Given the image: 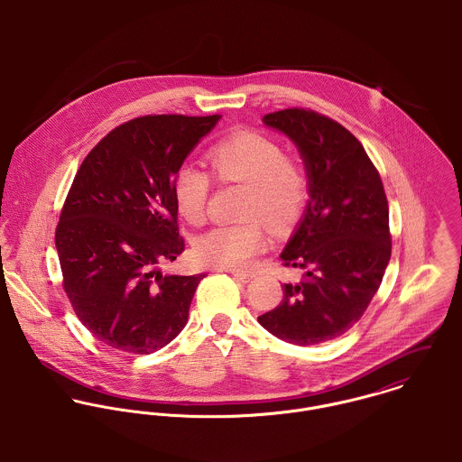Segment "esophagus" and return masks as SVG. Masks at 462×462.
I'll list each match as a JSON object with an SVG mask.
<instances>
[{"instance_id":"esophagus-1","label":"esophagus","mask_w":462,"mask_h":462,"mask_svg":"<svg viewBox=\"0 0 462 462\" xmlns=\"http://www.w3.org/2000/svg\"><path fill=\"white\" fill-rule=\"evenodd\" d=\"M229 273L235 277V279H238V281H242V282H249V281H253L254 279V273H251V272H240V270H229Z\"/></svg>"}]
</instances>
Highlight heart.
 I'll list each match as a JSON object with an SVG mask.
<instances>
[{
	"instance_id": "heart-1",
	"label": "heart",
	"mask_w": 462,
	"mask_h": 462,
	"mask_svg": "<svg viewBox=\"0 0 462 462\" xmlns=\"http://www.w3.org/2000/svg\"><path fill=\"white\" fill-rule=\"evenodd\" d=\"M215 176L226 183L247 185L245 224L220 226L199 238V262L217 268H244L262 251L266 229L286 233L302 217L310 187L300 165L286 158L282 147L258 132H236L217 142L208 152ZM209 176L194 165H183L174 178V202L180 215L198 226L206 217Z\"/></svg>"
}]
</instances>
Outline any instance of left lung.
Here are the masks:
<instances>
[{
  "label": "left lung",
  "mask_w": 462,
  "mask_h": 462,
  "mask_svg": "<svg viewBox=\"0 0 462 462\" xmlns=\"http://www.w3.org/2000/svg\"><path fill=\"white\" fill-rule=\"evenodd\" d=\"M263 125L297 145L310 199L279 256L304 279L284 282L282 302L258 322L293 345L326 343L363 317L381 286L392 258L388 199L361 142L329 117L288 108Z\"/></svg>",
  "instance_id": "8db88e82"
}]
</instances>
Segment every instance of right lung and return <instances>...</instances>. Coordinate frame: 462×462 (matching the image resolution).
Here are the masks:
<instances>
[{"label": "right lung", "instance_id": "1", "mask_svg": "<svg viewBox=\"0 0 462 462\" xmlns=\"http://www.w3.org/2000/svg\"><path fill=\"white\" fill-rule=\"evenodd\" d=\"M220 116H147L108 133L83 160L55 235L64 290L105 345L151 354L189 322L206 273L163 275L185 242L174 178Z\"/></svg>", "mask_w": 462, "mask_h": 462}]
</instances>
